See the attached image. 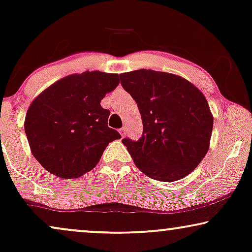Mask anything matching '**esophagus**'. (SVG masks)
Instances as JSON below:
<instances>
[{"label": "esophagus", "instance_id": "obj_1", "mask_svg": "<svg viewBox=\"0 0 252 252\" xmlns=\"http://www.w3.org/2000/svg\"><path fill=\"white\" fill-rule=\"evenodd\" d=\"M119 133H120V135H122L123 137L125 136V135H126V128H125V127H123V128H120V129H119Z\"/></svg>", "mask_w": 252, "mask_h": 252}]
</instances>
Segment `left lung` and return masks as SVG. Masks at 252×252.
<instances>
[{
	"label": "left lung",
	"mask_w": 252,
	"mask_h": 252,
	"mask_svg": "<svg viewBox=\"0 0 252 252\" xmlns=\"http://www.w3.org/2000/svg\"><path fill=\"white\" fill-rule=\"evenodd\" d=\"M120 77L142 118L141 139H123L137 168L164 182L185 178L210 147L213 116L205 96L191 82L167 72L142 68Z\"/></svg>",
	"instance_id": "left-lung-1"
}]
</instances>
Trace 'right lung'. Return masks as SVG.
Masks as SVG:
<instances>
[{
    "mask_svg": "<svg viewBox=\"0 0 252 252\" xmlns=\"http://www.w3.org/2000/svg\"><path fill=\"white\" fill-rule=\"evenodd\" d=\"M119 84V75L86 71L62 78L31 103L25 133L33 156L51 174L79 178L93 170L112 141L110 111L101 101Z\"/></svg>",
    "mask_w": 252,
    "mask_h": 252,
    "instance_id": "add662e5",
    "label": "right lung"
}]
</instances>
